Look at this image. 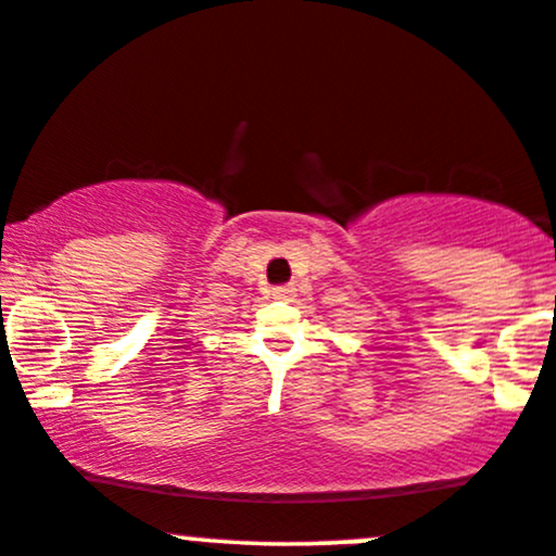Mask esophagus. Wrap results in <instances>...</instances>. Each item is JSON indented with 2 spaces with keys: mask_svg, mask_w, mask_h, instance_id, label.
Segmentation results:
<instances>
[{
  "mask_svg": "<svg viewBox=\"0 0 556 556\" xmlns=\"http://www.w3.org/2000/svg\"><path fill=\"white\" fill-rule=\"evenodd\" d=\"M271 294H274V300H292L294 294H298V290H294L292 285H285V287H277Z\"/></svg>",
  "mask_w": 556,
  "mask_h": 556,
  "instance_id": "1",
  "label": "esophagus"
}]
</instances>
